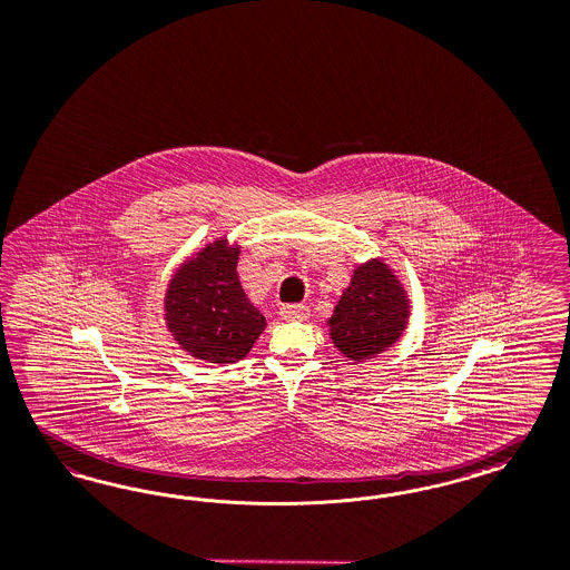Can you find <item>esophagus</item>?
Segmentation results:
<instances>
[{
  "label": "esophagus",
  "instance_id": "34e87169",
  "mask_svg": "<svg viewBox=\"0 0 570 570\" xmlns=\"http://www.w3.org/2000/svg\"><path fill=\"white\" fill-rule=\"evenodd\" d=\"M279 315L284 320H295V322H303L309 317V307L307 305H301V303H288V305H282Z\"/></svg>",
  "mask_w": 570,
  "mask_h": 570
}]
</instances>
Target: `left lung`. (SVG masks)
<instances>
[{
  "label": "left lung",
  "instance_id": "8db88e82",
  "mask_svg": "<svg viewBox=\"0 0 570 570\" xmlns=\"http://www.w3.org/2000/svg\"><path fill=\"white\" fill-rule=\"evenodd\" d=\"M406 320L409 298L397 277L383 261H368L355 269L328 324L338 352L364 362L392 347L404 333Z\"/></svg>",
  "mask_w": 570,
  "mask_h": 570
}]
</instances>
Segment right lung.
Listing matches in <instances>:
<instances>
[{"label": "right lung", "mask_w": 570, "mask_h": 570, "mask_svg": "<svg viewBox=\"0 0 570 570\" xmlns=\"http://www.w3.org/2000/svg\"><path fill=\"white\" fill-rule=\"evenodd\" d=\"M239 248L216 239L185 263L166 293V322L178 345L213 364H232L250 352L265 317L237 279Z\"/></svg>", "instance_id": "1"}]
</instances>
